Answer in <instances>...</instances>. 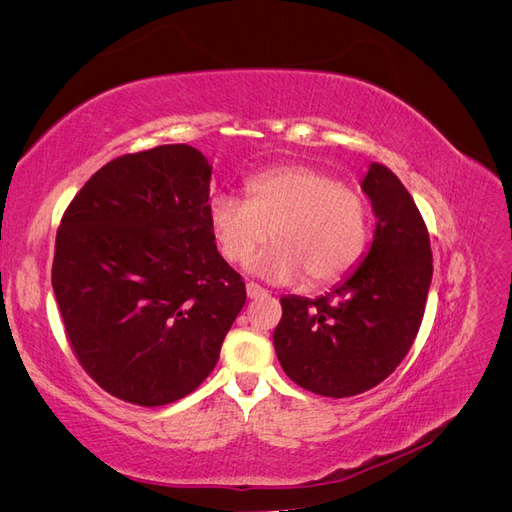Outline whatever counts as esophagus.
<instances>
[{
	"label": "esophagus",
	"instance_id": "1",
	"mask_svg": "<svg viewBox=\"0 0 512 512\" xmlns=\"http://www.w3.org/2000/svg\"><path fill=\"white\" fill-rule=\"evenodd\" d=\"M247 297L250 299H260V297H267V290L262 288V286H258V284H254V282H247Z\"/></svg>",
	"mask_w": 512,
	"mask_h": 512
}]
</instances>
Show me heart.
<instances>
[{"instance_id":"obj_1","label":"heart","mask_w":512,"mask_h":512,"mask_svg":"<svg viewBox=\"0 0 512 512\" xmlns=\"http://www.w3.org/2000/svg\"><path fill=\"white\" fill-rule=\"evenodd\" d=\"M243 190L245 200L215 194L207 205L211 235L228 262L250 258L271 232L275 243L250 267L273 282L303 273L307 284L327 286L359 265L369 207L356 188L327 170L280 164L247 177Z\"/></svg>"}]
</instances>
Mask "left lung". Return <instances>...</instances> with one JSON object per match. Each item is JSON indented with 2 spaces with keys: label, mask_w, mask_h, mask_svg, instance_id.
Here are the masks:
<instances>
[{
  "label": "left lung",
  "mask_w": 512,
  "mask_h": 512,
  "mask_svg": "<svg viewBox=\"0 0 512 512\" xmlns=\"http://www.w3.org/2000/svg\"><path fill=\"white\" fill-rule=\"evenodd\" d=\"M378 218L374 243L344 284L312 301L282 297L273 346L286 376L322 397H352L389 378L421 329L433 260L429 232L395 173L361 183Z\"/></svg>",
  "instance_id": "1"
}]
</instances>
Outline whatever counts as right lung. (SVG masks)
Instances as JSON below:
<instances>
[{
  "label": "right lung",
  "instance_id": "right-lung-1",
  "mask_svg": "<svg viewBox=\"0 0 512 512\" xmlns=\"http://www.w3.org/2000/svg\"><path fill=\"white\" fill-rule=\"evenodd\" d=\"M209 179L190 145L126 153L61 215L51 282L70 348L128 404L190 395L245 305L241 275L211 235Z\"/></svg>",
  "mask_w": 512,
  "mask_h": 512
}]
</instances>
